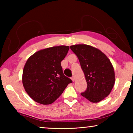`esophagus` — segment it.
I'll return each mask as SVG.
<instances>
[{"label":"esophagus","instance_id":"esophagus-1","mask_svg":"<svg viewBox=\"0 0 133 133\" xmlns=\"http://www.w3.org/2000/svg\"><path fill=\"white\" fill-rule=\"evenodd\" d=\"M71 78V80L73 81V82H75V77H72Z\"/></svg>","mask_w":133,"mask_h":133}]
</instances>
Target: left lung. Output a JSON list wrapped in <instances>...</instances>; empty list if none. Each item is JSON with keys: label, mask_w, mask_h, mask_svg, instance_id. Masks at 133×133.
<instances>
[{"label": "left lung", "mask_w": 133, "mask_h": 133, "mask_svg": "<svg viewBox=\"0 0 133 133\" xmlns=\"http://www.w3.org/2000/svg\"><path fill=\"white\" fill-rule=\"evenodd\" d=\"M77 56L84 72L87 87L81 95L92 103H98L109 96L115 83L113 66L99 49L87 44L70 47Z\"/></svg>", "instance_id": "1"}]
</instances>
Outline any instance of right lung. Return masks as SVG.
<instances>
[{
	"mask_svg": "<svg viewBox=\"0 0 133 133\" xmlns=\"http://www.w3.org/2000/svg\"><path fill=\"white\" fill-rule=\"evenodd\" d=\"M69 50V46L51 47L37 51L27 60L22 83L26 93L36 102L51 104L72 83L64 75L61 66Z\"/></svg>",
	"mask_w": 133,
	"mask_h": 133,
	"instance_id": "1",
	"label": "right lung"
}]
</instances>
